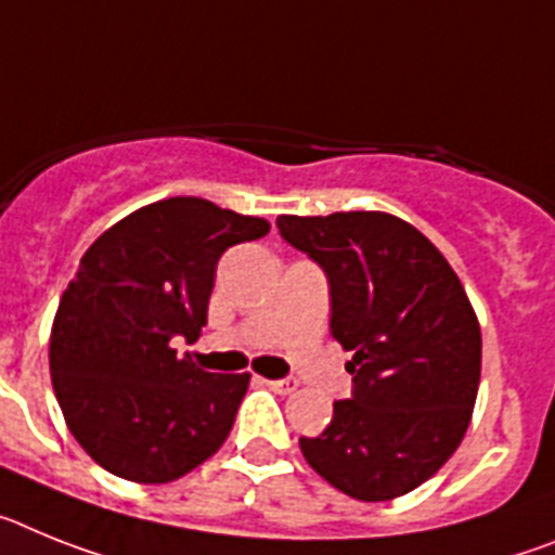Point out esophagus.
<instances>
[{
	"label": "esophagus",
	"mask_w": 555,
	"mask_h": 555,
	"mask_svg": "<svg viewBox=\"0 0 555 555\" xmlns=\"http://www.w3.org/2000/svg\"><path fill=\"white\" fill-rule=\"evenodd\" d=\"M268 385H271L276 393H293L298 388V379H268Z\"/></svg>",
	"instance_id": "34e87169"
}]
</instances>
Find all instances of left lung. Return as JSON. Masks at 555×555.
I'll use <instances>...</instances> for the list:
<instances>
[{
    "label": "left lung",
    "mask_w": 555,
    "mask_h": 555,
    "mask_svg": "<svg viewBox=\"0 0 555 555\" xmlns=\"http://www.w3.org/2000/svg\"><path fill=\"white\" fill-rule=\"evenodd\" d=\"M276 225L330 276V332L351 351L354 383L330 427L298 447L349 498H402L450 461L472 422L483 354L475 307L444 254L397 215H279Z\"/></svg>",
    "instance_id": "1"
}]
</instances>
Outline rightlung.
I'll return each instance as SVG.
<instances>
[{
    "instance_id": "add662e5",
    "label": "right lung",
    "mask_w": 555,
    "mask_h": 555,
    "mask_svg": "<svg viewBox=\"0 0 555 555\" xmlns=\"http://www.w3.org/2000/svg\"><path fill=\"white\" fill-rule=\"evenodd\" d=\"M271 223L164 197L103 231L61 296L50 374L75 441L117 478L172 483L223 447L250 374H209L176 337L206 326L218 259Z\"/></svg>"
}]
</instances>
